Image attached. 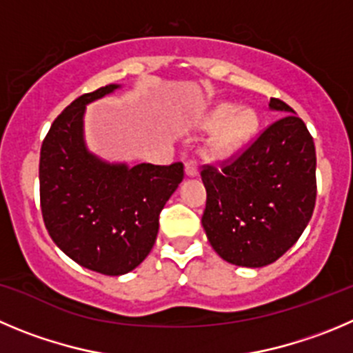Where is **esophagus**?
<instances>
[{
  "label": "esophagus",
  "mask_w": 353,
  "mask_h": 353,
  "mask_svg": "<svg viewBox=\"0 0 353 353\" xmlns=\"http://www.w3.org/2000/svg\"><path fill=\"white\" fill-rule=\"evenodd\" d=\"M184 174H186L188 177L199 176V167H196V161H193V160L186 161V165H184Z\"/></svg>",
  "instance_id": "34e87169"
}]
</instances>
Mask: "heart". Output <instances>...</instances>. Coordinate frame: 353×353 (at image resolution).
Instances as JSON below:
<instances>
[{"mask_svg":"<svg viewBox=\"0 0 353 353\" xmlns=\"http://www.w3.org/2000/svg\"><path fill=\"white\" fill-rule=\"evenodd\" d=\"M202 127L214 130L205 148L207 157L226 158L252 139L258 132L259 117L251 108H236L225 102L203 118Z\"/></svg>","mask_w":353,"mask_h":353,"instance_id":"1","label":"heart"}]
</instances>
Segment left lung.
Returning <instances> with one entry per match:
<instances>
[{
  "instance_id": "obj_1",
  "label": "left lung",
  "mask_w": 353,
  "mask_h": 353,
  "mask_svg": "<svg viewBox=\"0 0 353 353\" xmlns=\"http://www.w3.org/2000/svg\"><path fill=\"white\" fill-rule=\"evenodd\" d=\"M270 110L282 117L249 150L202 170L207 239L225 261L247 268L270 265L294 245L317 195L310 132L281 99H270Z\"/></svg>"
}]
</instances>
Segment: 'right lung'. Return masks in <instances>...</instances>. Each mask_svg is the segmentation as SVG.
<instances>
[{
  "label": "right lung",
  "instance_id": "right-lung-1",
  "mask_svg": "<svg viewBox=\"0 0 353 353\" xmlns=\"http://www.w3.org/2000/svg\"><path fill=\"white\" fill-rule=\"evenodd\" d=\"M120 88L111 83L72 101L55 118L39 153V199L52 240L80 266L111 276L146 259L158 216L184 176L179 161L128 165L88 150L87 106Z\"/></svg>",
  "mask_w": 353,
  "mask_h": 353
}]
</instances>
